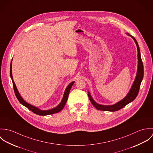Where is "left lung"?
<instances>
[{"label": "left lung", "mask_w": 153, "mask_h": 153, "mask_svg": "<svg viewBox=\"0 0 153 153\" xmlns=\"http://www.w3.org/2000/svg\"><path fill=\"white\" fill-rule=\"evenodd\" d=\"M128 35H130L128 34ZM131 36V35H130ZM131 37L133 38L134 40L135 44L137 45V51H138V70H137V76L135 78V79L132 85L131 89L127 95L121 101H119L117 104L112 105H100L95 102L92 98L91 97L89 92H88V97L89 100L91 101V103L92 105L98 110H101V111H117L120 109L123 108L126 105H127L128 104L132 102L135 100V98L137 97L140 88V85L141 83V81L143 78L144 76V66H143V63L141 58V54H140V51L139 48L138 44L137 43L136 39L135 38L132 36H131Z\"/></svg>", "instance_id": "8db88e82"}]
</instances>
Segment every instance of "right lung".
<instances>
[{"instance_id": "add662e5", "label": "right lung", "mask_w": 153, "mask_h": 153, "mask_svg": "<svg viewBox=\"0 0 153 153\" xmlns=\"http://www.w3.org/2000/svg\"><path fill=\"white\" fill-rule=\"evenodd\" d=\"M10 78L12 79V83H13V89H14L15 95H16L17 99L18 100V101H19V102L21 104H22L23 105H24L26 107H27L29 110L32 111L33 113H35V114H36L37 115H50V114L57 113V112L61 111L62 109H63V108L64 107L66 102L67 101V100H68V95H69V91L71 90V88L72 86L73 85V84L74 83V81L72 82L71 83H70L68 85V86L66 88L65 92H64V97H63V98H62V100L61 102L59 104V105L58 106H57L56 107H55L54 108H52V109L46 110V111H42V110L38 109L36 107H35L34 106H33L32 105H30L29 104H28L26 102H25L23 100V98L21 97V96L20 95L19 93V92H18V89L16 88V85H15V82H14V81L13 80L12 73V62H11V64H10Z\"/></svg>"}]
</instances>
